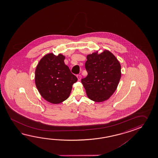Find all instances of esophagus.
<instances>
[{"label":"esophagus","instance_id":"esophagus-1","mask_svg":"<svg viewBox=\"0 0 158 158\" xmlns=\"http://www.w3.org/2000/svg\"><path fill=\"white\" fill-rule=\"evenodd\" d=\"M77 77L78 80L79 81H80L81 79V75H80V74H78L77 76Z\"/></svg>","mask_w":158,"mask_h":158}]
</instances>
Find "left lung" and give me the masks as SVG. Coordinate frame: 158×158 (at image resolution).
<instances>
[{"instance_id": "obj_1", "label": "left lung", "mask_w": 158, "mask_h": 158, "mask_svg": "<svg viewBox=\"0 0 158 158\" xmlns=\"http://www.w3.org/2000/svg\"><path fill=\"white\" fill-rule=\"evenodd\" d=\"M86 77L81 80L88 98L96 102L107 101L114 93L121 78V65L110 51L87 55Z\"/></svg>"}]
</instances>
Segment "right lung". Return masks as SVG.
I'll list each match as a JSON object with an SVG mask.
<instances>
[{
  "instance_id": "add662e5",
  "label": "right lung",
  "mask_w": 158,
  "mask_h": 158,
  "mask_svg": "<svg viewBox=\"0 0 158 158\" xmlns=\"http://www.w3.org/2000/svg\"><path fill=\"white\" fill-rule=\"evenodd\" d=\"M65 56L47 54L40 59L35 71V83L40 95L52 104H59L69 97L77 78L64 63Z\"/></svg>"
}]
</instances>
